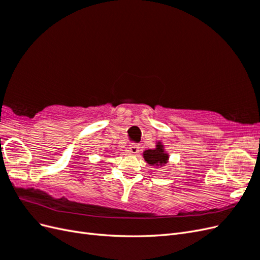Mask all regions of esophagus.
<instances>
[{
  "label": "esophagus",
  "instance_id": "1",
  "mask_svg": "<svg viewBox=\"0 0 260 260\" xmlns=\"http://www.w3.org/2000/svg\"><path fill=\"white\" fill-rule=\"evenodd\" d=\"M139 151H140V149H139V145L138 144L132 143V144L129 145V153H131V154H138Z\"/></svg>",
  "mask_w": 260,
  "mask_h": 260
}]
</instances>
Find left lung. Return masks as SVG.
<instances>
[{
  "label": "left lung",
  "mask_w": 260,
  "mask_h": 260,
  "mask_svg": "<svg viewBox=\"0 0 260 260\" xmlns=\"http://www.w3.org/2000/svg\"><path fill=\"white\" fill-rule=\"evenodd\" d=\"M143 156L146 162L153 166H162L168 160V155L164 152V146L160 143H157L154 149H147Z\"/></svg>",
  "instance_id": "1"
}]
</instances>
